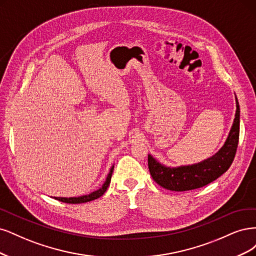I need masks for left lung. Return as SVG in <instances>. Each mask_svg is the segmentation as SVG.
<instances>
[{
	"mask_svg": "<svg viewBox=\"0 0 256 256\" xmlns=\"http://www.w3.org/2000/svg\"><path fill=\"white\" fill-rule=\"evenodd\" d=\"M235 98L236 114L233 126L230 130L224 146L219 152L202 162L178 168L164 167L149 155L148 164H149L150 174L156 183L168 190L187 192L208 185L224 174L234 160L239 139L240 110H239L237 98Z\"/></svg>",
	"mask_w": 256,
	"mask_h": 256,
	"instance_id": "left-lung-1",
	"label": "left lung"
}]
</instances>
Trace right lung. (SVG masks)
<instances>
[{
  "label": "right lung",
  "instance_id": "obj_1",
  "mask_svg": "<svg viewBox=\"0 0 256 256\" xmlns=\"http://www.w3.org/2000/svg\"><path fill=\"white\" fill-rule=\"evenodd\" d=\"M112 171H114V166L112 167V169L108 173V176H107L105 183L103 184V186L100 189H98L96 192H94L89 194L87 196H78V198H55V199L60 201V202L69 203V204H80V203H86V202H89V201L96 200V199H98V198H100L101 196H103L104 192L107 190V187L110 186V183Z\"/></svg>",
  "mask_w": 256,
  "mask_h": 256
}]
</instances>
